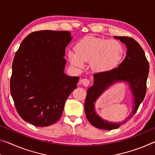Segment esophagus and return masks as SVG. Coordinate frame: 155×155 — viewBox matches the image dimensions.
<instances>
[{
	"instance_id": "1",
	"label": "esophagus",
	"mask_w": 155,
	"mask_h": 155,
	"mask_svg": "<svg viewBox=\"0 0 155 155\" xmlns=\"http://www.w3.org/2000/svg\"><path fill=\"white\" fill-rule=\"evenodd\" d=\"M81 82H82V84L84 85L85 86V87H87V86L90 85V81L87 78H83L82 80H81Z\"/></svg>"
}]
</instances>
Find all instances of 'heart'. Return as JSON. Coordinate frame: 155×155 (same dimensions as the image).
<instances>
[{"label":"heart","mask_w":155,"mask_h":155,"mask_svg":"<svg viewBox=\"0 0 155 155\" xmlns=\"http://www.w3.org/2000/svg\"><path fill=\"white\" fill-rule=\"evenodd\" d=\"M124 52V47L118 41L87 36L78 41L75 51H69L68 55L73 66L83 68L85 61H90L94 72L104 73L111 71L119 64Z\"/></svg>","instance_id":"heart-1"}]
</instances>
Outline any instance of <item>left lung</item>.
Wrapping results in <instances>:
<instances>
[{
  "mask_svg": "<svg viewBox=\"0 0 155 155\" xmlns=\"http://www.w3.org/2000/svg\"><path fill=\"white\" fill-rule=\"evenodd\" d=\"M127 47V56L117 68L107 72L94 74V85L88 89L85 103V112L91 125L100 129L113 130L119 128L132 117L143 101L146 92V81L149 64L143 50L134 39L114 36ZM117 82L129 85L133 96L132 111L124 121L112 123L104 120L97 114L95 103L106 91Z\"/></svg>",
  "mask_w": 155,
  "mask_h": 155,
  "instance_id": "1",
  "label": "left lung"
}]
</instances>
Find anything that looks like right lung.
<instances>
[{
	"label": "right lung",
	"instance_id": "right-lung-1",
	"mask_svg": "<svg viewBox=\"0 0 155 155\" xmlns=\"http://www.w3.org/2000/svg\"><path fill=\"white\" fill-rule=\"evenodd\" d=\"M69 31L30 33L15 52L10 90L20 117L35 127H48L61 117L67 98L77 88L78 77L64 73Z\"/></svg>",
	"mask_w": 155,
	"mask_h": 155
}]
</instances>
